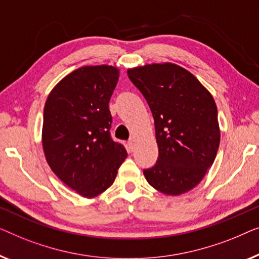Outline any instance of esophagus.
I'll return each mask as SVG.
<instances>
[{"mask_svg":"<svg viewBox=\"0 0 259 259\" xmlns=\"http://www.w3.org/2000/svg\"><path fill=\"white\" fill-rule=\"evenodd\" d=\"M134 143H135V138H134V137H131V138H130V140L128 141L129 148L131 149V150H133V149H134Z\"/></svg>","mask_w":259,"mask_h":259,"instance_id":"1","label":"esophagus"}]
</instances>
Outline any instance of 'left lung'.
I'll use <instances>...</instances> for the list:
<instances>
[{
	"label": "left lung",
	"mask_w": 259,
	"mask_h": 259,
	"mask_svg": "<svg viewBox=\"0 0 259 259\" xmlns=\"http://www.w3.org/2000/svg\"><path fill=\"white\" fill-rule=\"evenodd\" d=\"M155 121L158 158L143 171L156 190L178 196L197 187L216 158L221 141L217 107L190 71L174 63L128 69Z\"/></svg>",
	"instance_id": "1"
}]
</instances>
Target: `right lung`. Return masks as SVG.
I'll list each match as a JSON object with an SVG mask.
<instances>
[{"label": "right lung", "instance_id": "right-lung-1", "mask_svg": "<svg viewBox=\"0 0 259 259\" xmlns=\"http://www.w3.org/2000/svg\"><path fill=\"white\" fill-rule=\"evenodd\" d=\"M118 76L112 65L78 68L62 78L46 101L42 145L47 162L67 187L85 198L107 190L128 156L109 131V101Z\"/></svg>", "mask_w": 259, "mask_h": 259}]
</instances>
